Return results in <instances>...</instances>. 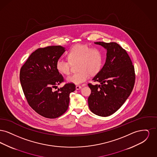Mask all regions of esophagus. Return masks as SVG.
Instances as JSON below:
<instances>
[{"label":"esophagus","instance_id":"1","mask_svg":"<svg viewBox=\"0 0 157 157\" xmlns=\"http://www.w3.org/2000/svg\"><path fill=\"white\" fill-rule=\"evenodd\" d=\"M81 86H79V85H76V90H79L80 89H81Z\"/></svg>","mask_w":157,"mask_h":157}]
</instances>
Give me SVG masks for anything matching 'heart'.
<instances>
[{
	"label": "heart",
	"mask_w": 157,
	"mask_h": 157,
	"mask_svg": "<svg viewBox=\"0 0 157 157\" xmlns=\"http://www.w3.org/2000/svg\"><path fill=\"white\" fill-rule=\"evenodd\" d=\"M69 60L62 58L57 60L56 67L58 71L63 75H69L71 72V64L78 65V73L68 76L67 82L79 85L89 78L90 74L96 75L102 65L103 56L101 51L97 48H90L86 45H77L67 53Z\"/></svg>",
	"instance_id": "obj_1"
}]
</instances>
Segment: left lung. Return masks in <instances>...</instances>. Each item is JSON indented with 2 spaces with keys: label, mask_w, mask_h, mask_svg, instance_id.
I'll list each match as a JSON object with an SVG mask.
<instances>
[{
  "label": "left lung",
  "mask_w": 157,
  "mask_h": 157,
  "mask_svg": "<svg viewBox=\"0 0 157 157\" xmlns=\"http://www.w3.org/2000/svg\"><path fill=\"white\" fill-rule=\"evenodd\" d=\"M106 50L103 67L92 79L99 85L88 83L91 94L88 98L90 110L101 117H108L124 104L134 86L135 75L126 51L115 42H95Z\"/></svg>",
  "instance_id": "obj_1"
}]
</instances>
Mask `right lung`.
<instances>
[{
    "mask_svg": "<svg viewBox=\"0 0 157 157\" xmlns=\"http://www.w3.org/2000/svg\"><path fill=\"white\" fill-rule=\"evenodd\" d=\"M61 46L39 48L32 53L20 71V81L30 107L41 116L58 118L67 111L69 94L75 90L72 83L57 90L53 88L64 81L56 67V62L65 52Z\"/></svg>",
    "mask_w": 157,
    "mask_h": 157,
    "instance_id": "1",
    "label": "right lung"
}]
</instances>
